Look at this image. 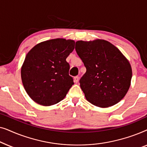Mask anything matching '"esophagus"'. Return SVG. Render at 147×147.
I'll use <instances>...</instances> for the list:
<instances>
[{"label":"esophagus","mask_w":147,"mask_h":147,"mask_svg":"<svg viewBox=\"0 0 147 147\" xmlns=\"http://www.w3.org/2000/svg\"><path fill=\"white\" fill-rule=\"evenodd\" d=\"M74 82H75V83L76 84L79 82V76H76V77H74Z\"/></svg>","instance_id":"obj_1"}]
</instances>
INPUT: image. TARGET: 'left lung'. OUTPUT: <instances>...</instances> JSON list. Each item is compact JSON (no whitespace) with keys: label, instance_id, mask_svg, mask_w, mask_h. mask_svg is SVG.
<instances>
[{"label":"left lung","instance_id":"8db88e82","mask_svg":"<svg viewBox=\"0 0 147 147\" xmlns=\"http://www.w3.org/2000/svg\"><path fill=\"white\" fill-rule=\"evenodd\" d=\"M76 51L86 68L80 80L86 100L100 108L118 103L131 83L129 61L116 46L103 39L76 41Z\"/></svg>","mask_w":147,"mask_h":147}]
</instances>
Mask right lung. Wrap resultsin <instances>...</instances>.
I'll list each match as a JSON object with an SVG mask.
<instances>
[{"mask_svg": "<svg viewBox=\"0 0 147 147\" xmlns=\"http://www.w3.org/2000/svg\"><path fill=\"white\" fill-rule=\"evenodd\" d=\"M75 41L57 38L38 43L26 55L21 67L24 88L34 102L49 106L61 101L74 84L66 58Z\"/></svg>", "mask_w": 147, "mask_h": 147, "instance_id": "right-lung-1", "label": "right lung"}]
</instances>
